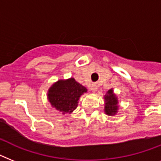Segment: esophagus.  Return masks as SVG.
I'll list each match as a JSON object with an SVG mask.
<instances>
[{
    "label": "esophagus",
    "mask_w": 161,
    "mask_h": 161,
    "mask_svg": "<svg viewBox=\"0 0 161 161\" xmlns=\"http://www.w3.org/2000/svg\"><path fill=\"white\" fill-rule=\"evenodd\" d=\"M91 90H92V92H96L97 91V86L96 84H93L92 86V87H91Z\"/></svg>",
    "instance_id": "esophagus-1"
}]
</instances>
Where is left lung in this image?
Returning <instances> with one entry per match:
<instances>
[{
	"label": "left lung",
	"mask_w": 161,
	"mask_h": 161,
	"mask_svg": "<svg viewBox=\"0 0 161 161\" xmlns=\"http://www.w3.org/2000/svg\"><path fill=\"white\" fill-rule=\"evenodd\" d=\"M104 100H105V107H104V111H105L107 115H114L117 112V97L114 94L113 90H109L108 92L107 95L104 96Z\"/></svg>",
	"instance_id": "left-lung-1"
}]
</instances>
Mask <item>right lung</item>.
Returning <instances> with one entry per match:
<instances>
[{
	"label": "right lung",
	"instance_id": "add662e5",
	"mask_svg": "<svg viewBox=\"0 0 161 161\" xmlns=\"http://www.w3.org/2000/svg\"><path fill=\"white\" fill-rule=\"evenodd\" d=\"M86 92V87L75 79L59 80L50 87L48 100L57 110L63 113H72L78 105L79 98Z\"/></svg>",
	"mask_w": 161,
	"mask_h": 161
}]
</instances>
